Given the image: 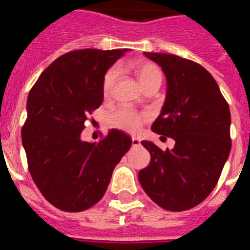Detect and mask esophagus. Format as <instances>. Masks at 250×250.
<instances>
[{
    "mask_svg": "<svg viewBox=\"0 0 250 250\" xmlns=\"http://www.w3.org/2000/svg\"><path fill=\"white\" fill-rule=\"evenodd\" d=\"M141 146V140H138L137 137H132V146Z\"/></svg>",
    "mask_w": 250,
    "mask_h": 250,
    "instance_id": "obj_1",
    "label": "esophagus"
}]
</instances>
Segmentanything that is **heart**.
<instances>
[{"mask_svg": "<svg viewBox=\"0 0 250 250\" xmlns=\"http://www.w3.org/2000/svg\"><path fill=\"white\" fill-rule=\"evenodd\" d=\"M133 71H135L136 77L142 87L155 79L161 81V73L159 68L154 63L148 62V61H136L133 63ZM118 78H119V68L118 67H112L106 72L104 82H102V92H104V97H108L112 94V90L117 83ZM146 119V117L144 114H140V113L127 109V108H120L117 112L113 113L109 118L113 126L128 131V132H136L142 126Z\"/></svg>", "mask_w": 250, "mask_h": 250, "instance_id": "b5f03b06", "label": "heart"}]
</instances>
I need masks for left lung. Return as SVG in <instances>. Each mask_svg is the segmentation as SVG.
<instances>
[{
  "instance_id": "1",
  "label": "left lung",
  "mask_w": 250,
  "mask_h": 250,
  "mask_svg": "<svg viewBox=\"0 0 250 250\" xmlns=\"http://www.w3.org/2000/svg\"><path fill=\"white\" fill-rule=\"evenodd\" d=\"M143 54L160 66L167 82L166 99L151 130L176 144L164 151L142 141L150 164L138 172V179L164 209H190L212 192L229 158L230 108L201 65L171 54Z\"/></svg>"
}]
</instances>
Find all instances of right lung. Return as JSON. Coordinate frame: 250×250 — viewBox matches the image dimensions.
I'll use <instances>...</instances> for the list:
<instances>
[{
	"instance_id": "1",
	"label": "right lung",
	"mask_w": 250,
	"mask_h": 250,
	"mask_svg": "<svg viewBox=\"0 0 250 250\" xmlns=\"http://www.w3.org/2000/svg\"><path fill=\"white\" fill-rule=\"evenodd\" d=\"M126 51H71L48 66L31 89L22 146L33 182L59 209L82 212L99 202L131 148V138L118 130L97 143L81 138L87 115L104 101V74Z\"/></svg>"
}]
</instances>
